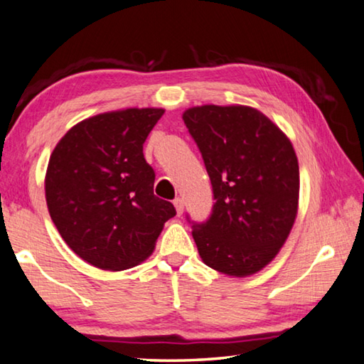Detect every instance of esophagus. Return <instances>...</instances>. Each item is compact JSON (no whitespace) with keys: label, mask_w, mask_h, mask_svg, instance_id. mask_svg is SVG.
I'll list each match as a JSON object with an SVG mask.
<instances>
[{"label":"esophagus","mask_w":364,"mask_h":364,"mask_svg":"<svg viewBox=\"0 0 364 364\" xmlns=\"http://www.w3.org/2000/svg\"><path fill=\"white\" fill-rule=\"evenodd\" d=\"M174 206H176V211H177L178 216H182V213H183V200L182 198H176L174 200Z\"/></svg>","instance_id":"1"}]
</instances>
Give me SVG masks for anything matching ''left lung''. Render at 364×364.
<instances>
[{"label":"left lung","mask_w":364,"mask_h":364,"mask_svg":"<svg viewBox=\"0 0 364 364\" xmlns=\"http://www.w3.org/2000/svg\"><path fill=\"white\" fill-rule=\"evenodd\" d=\"M182 119L200 148L216 200L210 219L193 224L198 253L225 276H252L276 258L299 213L294 145L252 106H195Z\"/></svg>","instance_id":"left-lung-1"}]
</instances>
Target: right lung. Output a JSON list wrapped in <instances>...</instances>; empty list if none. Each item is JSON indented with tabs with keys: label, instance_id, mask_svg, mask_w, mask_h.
Masks as SVG:
<instances>
[{
	"label": "right lung",
	"instance_id": "obj_1",
	"mask_svg": "<svg viewBox=\"0 0 364 364\" xmlns=\"http://www.w3.org/2000/svg\"><path fill=\"white\" fill-rule=\"evenodd\" d=\"M163 114V108H127L88 117L51 153L48 211L88 264L105 271L140 264L176 216L172 203L154 196V171L143 156V143Z\"/></svg>",
	"mask_w": 364,
	"mask_h": 364
}]
</instances>
